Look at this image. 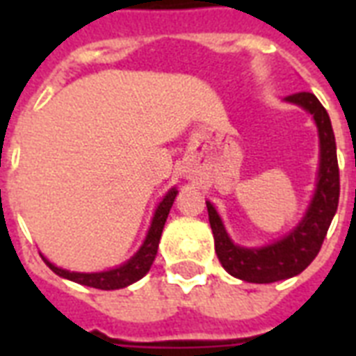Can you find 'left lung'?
I'll use <instances>...</instances> for the list:
<instances>
[{
  "instance_id": "left-lung-1",
  "label": "left lung",
  "mask_w": 356,
  "mask_h": 356,
  "mask_svg": "<svg viewBox=\"0 0 356 356\" xmlns=\"http://www.w3.org/2000/svg\"><path fill=\"white\" fill-rule=\"evenodd\" d=\"M286 102L296 103L305 111H309L314 116L320 133V179L303 222L292 233L271 245L260 249L240 248L231 242L216 209L207 201L218 259L227 273L248 282H275L301 273L316 259V254L320 253L321 243L325 240L329 225L338 209L340 170L329 114L318 102V97L310 92L292 94L286 97Z\"/></svg>"
}]
</instances>
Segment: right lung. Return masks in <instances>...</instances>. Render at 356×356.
I'll return each mask as SVG.
<instances>
[{
    "instance_id": "add662e5",
    "label": "right lung",
    "mask_w": 356,
    "mask_h": 356,
    "mask_svg": "<svg viewBox=\"0 0 356 356\" xmlns=\"http://www.w3.org/2000/svg\"><path fill=\"white\" fill-rule=\"evenodd\" d=\"M175 195H177V190L175 188H172L164 195L161 205L156 207L155 216H153V222H151L149 233L145 236L144 245L140 248V251L134 254L133 259L125 262L123 266H120V268H116V270L102 271V273H75V271L60 270V268L53 266L44 257L42 259L49 266V270L55 271L58 277L79 282V284H85V286L99 288V290H118V288L129 286V284H133L138 279H142L149 271L151 264H153V260L156 257V249H159V242H161L162 229H164V223H166V218L170 214V209H172Z\"/></svg>"
}]
</instances>
